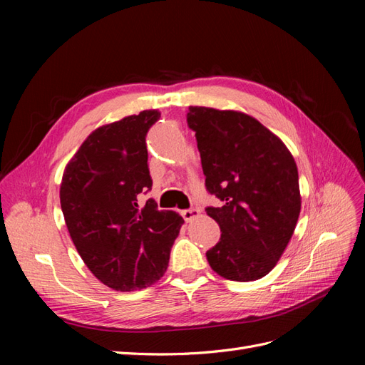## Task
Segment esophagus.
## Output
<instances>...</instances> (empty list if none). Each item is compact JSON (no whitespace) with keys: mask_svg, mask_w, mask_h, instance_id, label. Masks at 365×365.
<instances>
[{"mask_svg":"<svg viewBox=\"0 0 365 365\" xmlns=\"http://www.w3.org/2000/svg\"><path fill=\"white\" fill-rule=\"evenodd\" d=\"M181 215L184 217V220L190 222V220H193L195 217L200 216V210H197V208H187V210H182Z\"/></svg>","mask_w":365,"mask_h":365,"instance_id":"esophagus-1","label":"esophagus"}]
</instances>
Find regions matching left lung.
<instances>
[{"mask_svg": "<svg viewBox=\"0 0 365 365\" xmlns=\"http://www.w3.org/2000/svg\"><path fill=\"white\" fill-rule=\"evenodd\" d=\"M187 125L201 153L205 189L220 201L205 208L222 233L205 252L210 267L228 280L262 279L277 264L300 215L291 152L242 113L189 106Z\"/></svg>", "mask_w": 365, "mask_h": 365, "instance_id": "obj_1", "label": "left lung"}]
</instances>
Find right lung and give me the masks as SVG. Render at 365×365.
<instances>
[{"mask_svg":"<svg viewBox=\"0 0 365 365\" xmlns=\"http://www.w3.org/2000/svg\"><path fill=\"white\" fill-rule=\"evenodd\" d=\"M155 109L96 129L65 168L61 207L73 244L108 288H148L168 269L184 219L140 195L152 189L146 135Z\"/></svg>","mask_w":365,"mask_h":365,"instance_id":"add662e5","label":"right lung"}]
</instances>
